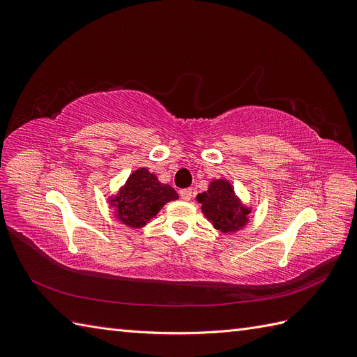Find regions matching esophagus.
Segmentation results:
<instances>
[{
  "label": "esophagus",
  "instance_id": "34e87169",
  "mask_svg": "<svg viewBox=\"0 0 357 357\" xmlns=\"http://www.w3.org/2000/svg\"><path fill=\"white\" fill-rule=\"evenodd\" d=\"M193 197V190L192 189H181L180 190V198L183 201H190Z\"/></svg>",
  "mask_w": 357,
  "mask_h": 357
}]
</instances>
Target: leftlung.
I'll list each match as a JSON object with an SVG mask.
<instances>
[{
  "instance_id": "left-lung-1",
  "label": "left lung",
  "mask_w": 357,
  "mask_h": 357,
  "mask_svg": "<svg viewBox=\"0 0 357 357\" xmlns=\"http://www.w3.org/2000/svg\"><path fill=\"white\" fill-rule=\"evenodd\" d=\"M202 205L201 210L215 229L222 232H236L247 225L252 208L245 207L235 195L234 188L228 180H213L207 192L197 197Z\"/></svg>"
}]
</instances>
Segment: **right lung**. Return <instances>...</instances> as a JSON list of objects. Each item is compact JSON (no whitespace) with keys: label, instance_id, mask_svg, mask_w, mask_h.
<instances>
[{"label":"right lung","instance_id":"right-lung-1","mask_svg":"<svg viewBox=\"0 0 357 357\" xmlns=\"http://www.w3.org/2000/svg\"><path fill=\"white\" fill-rule=\"evenodd\" d=\"M178 195L169 185H164L147 168H138L128 177L116 197L109 202L116 210V218L131 228H143L169 201Z\"/></svg>","mask_w":357,"mask_h":357}]
</instances>
